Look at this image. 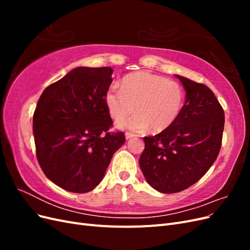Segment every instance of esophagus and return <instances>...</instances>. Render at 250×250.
<instances>
[{
    "label": "esophagus",
    "instance_id": "34e87169",
    "mask_svg": "<svg viewBox=\"0 0 250 250\" xmlns=\"http://www.w3.org/2000/svg\"><path fill=\"white\" fill-rule=\"evenodd\" d=\"M125 137H126L127 140H129V139H132V138H134V137H137V134H134V133H132V132H126V133H125Z\"/></svg>",
    "mask_w": 250,
    "mask_h": 250
}]
</instances>
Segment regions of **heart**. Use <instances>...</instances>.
Segmentation results:
<instances>
[{
  "mask_svg": "<svg viewBox=\"0 0 250 250\" xmlns=\"http://www.w3.org/2000/svg\"><path fill=\"white\" fill-rule=\"evenodd\" d=\"M186 102V92L177 81L149 72H135L126 76L121 88L111 86L105 95L110 117L119 122L134 111L137 115L119 126L132 130L153 132L167 130L179 118Z\"/></svg>",
  "mask_w": 250,
  "mask_h": 250,
  "instance_id": "obj_1",
  "label": "heart"
}]
</instances>
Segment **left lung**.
Masks as SVG:
<instances>
[{
    "mask_svg": "<svg viewBox=\"0 0 250 250\" xmlns=\"http://www.w3.org/2000/svg\"><path fill=\"white\" fill-rule=\"evenodd\" d=\"M186 89L179 118L167 130L145 137L140 167L156 191L177 193L206 174L220 152L224 110L211 89L176 75Z\"/></svg>",
    "mask_w": 250,
    "mask_h": 250,
    "instance_id": "obj_1",
    "label": "left lung"
}]
</instances>
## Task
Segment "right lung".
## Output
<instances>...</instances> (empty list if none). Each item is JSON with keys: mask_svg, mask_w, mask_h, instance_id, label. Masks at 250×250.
Wrapping results in <instances>:
<instances>
[{"mask_svg": "<svg viewBox=\"0 0 250 250\" xmlns=\"http://www.w3.org/2000/svg\"><path fill=\"white\" fill-rule=\"evenodd\" d=\"M112 69L76 67L43 90L33 113L36 157L42 172L73 193L94 190L113 153L125 143L110 132L105 95Z\"/></svg>", "mask_w": 250, "mask_h": 250, "instance_id": "obj_1", "label": "right lung"}]
</instances>
